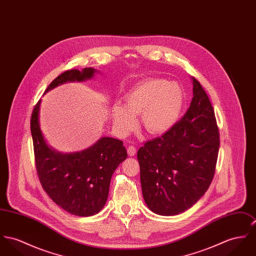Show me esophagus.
I'll return each instance as SVG.
<instances>
[{
    "label": "esophagus",
    "instance_id": "34e87169",
    "mask_svg": "<svg viewBox=\"0 0 256 256\" xmlns=\"http://www.w3.org/2000/svg\"><path fill=\"white\" fill-rule=\"evenodd\" d=\"M128 156H130V157L134 156V155L136 154V148L134 146H132V145L128 146Z\"/></svg>",
    "mask_w": 256,
    "mask_h": 256
}]
</instances>
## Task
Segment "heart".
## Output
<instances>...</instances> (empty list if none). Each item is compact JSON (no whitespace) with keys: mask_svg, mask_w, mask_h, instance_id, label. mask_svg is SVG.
Listing matches in <instances>:
<instances>
[{"mask_svg":"<svg viewBox=\"0 0 256 256\" xmlns=\"http://www.w3.org/2000/svg\"><path fill=\"white\" fill-rule=\"evenodd\" d=\"M184 102V90L177 82L146 80L126 94L124 106L113 105L111 116L116 130L122 136L136 128V116L140 114L144 130L150 134L160 136L176 124Z\"/></svg>","mask_w":256,"mask_h":256,"instance_id":"obj_1","label":"heart"}]
</instances>
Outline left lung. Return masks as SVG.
<instances>
[{
	"label": "left lung",
	"mask_w": 256,
	"mask_h": 256,
	"mask_svg": "<svg viewBox=\"0 0 256 256\" xmlns=\"http://www.w3.org/2000/svg\"><path fill=\"white\" fill-rule=\"evenodd\" d=\"M192 80L193 98L186 114L138 152L142 195L160 216H176L193 206L216 172L220 144L216 118L204 90Z\"/></svg>",
	"instance_id": "obj_1"
}]
</instances>
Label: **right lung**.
Returning a JSON list of instances; mask_svg holds the SVG:
<instances>
[{"instance_id":"1","label":"right lung","mask_w":256,"mask_h":256,"mask_svg":"<svg viewBox=\"0 0 256 256\" xmlns=\"http://www.w3.org/2000/svg\"><path fill=\"white\" fill-rule=\"evenodd\" d=\"M98 71L71 69L60 74L46 92L67 82L92 79ZM40 100L31 116L36 170L42 189L67 212L78 216H92L106 204L111 177L128 153L122 141L102 138L80 152L63 154L50 148L42 136L39 122Z\"/></svg>"}]
</instances>
